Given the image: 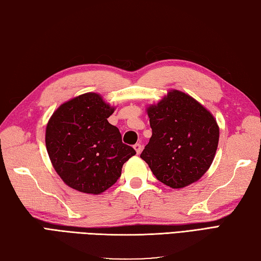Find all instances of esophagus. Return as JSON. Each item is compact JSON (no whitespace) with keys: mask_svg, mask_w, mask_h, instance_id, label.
Returning <instances> with one entry per match:
<instances>
[{"mask_svg":"<svg viewBox=\"0 0 261 261\" xmlns=\"http://www.w3.org/2000/svg\"><path fill=\"white\" fill-rule=\"evenodd\" d=\"M134 149H135V151H136V153L140 154L141 151H142V145H141V143H136V144L134 145Z\"/></svg>","mask_w":261,"mask_h":261,"instance_id":"esophagus-1","label":"esophagus"}]
</instances>
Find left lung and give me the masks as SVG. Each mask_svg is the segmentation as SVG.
Here are the masks:
<instances>
[{"label": "left lung", "mask_w": 261, "mask_h": 261, "mask_svg": "<svg viewBox=\"0 0 261 261\" xmlns=\"http://www.w3.org/2000/svg\"><path fill=\"white\" fill-rule=\"evenodd\" d=\"M152 136L141 153L155 178L181 189L204 175L218 146L219 128L214 116L193 97L170 91L147 108Z\"/></svg>", "instance_id": "1"}]
</instances>
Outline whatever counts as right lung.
Listing matches in <instances>:
<instances>
[{"label": "right lung", "instance_id": "add662e5", "mask_svg": "<svg viewBox=\"0 0 261 261\" xmlns=\"http://www.w3.org/2000/svg\"><path fill=\"white\" fill-rule=\"evenodd\" d=\"M114 108L96 93L63 103L46 126L45 143L54 169L65 183L83 193L100 194L114 185L122 165L136 154L108 121Z\"/></svg>", "mask_w": 261, "mask_h": 261}]
</instances>
